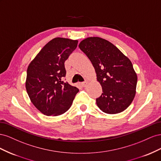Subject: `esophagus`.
<instances>
[{
    "instance_id": "obj_1",
    "label": "esophagus",
    "mask_w": 161,
    "mask_h": 161,
    "mask_svg": "<svg viewBox=\"0 0 161 161\" xmlns=\"http://www.w3.org/2000/svg\"><path fill=\"white\" fill-rule=\"evenodd\" d=\"M87 84H88V82H86V81L81 82V83L80 84V85H81L82 87H86V86H87Z\"/></svg>"
}]
</instances>
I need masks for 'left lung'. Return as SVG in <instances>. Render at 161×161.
I'll return each instance as SVG.
<instances>
[{
	"label": "left lung",
	"instance_id": "obj_1",
	"mask_svg": "<svg viewBox=\"0 0 161 161\" xmlns=\"http://www.w3.org/2000/svg\"><path fill=\"white\" fill-rule=\"evenodd\" d=\"M79 47L95 69L103 92L96 104L105 113L117 114L130 106L136 95L137 74L131 61L115 46L99 37L83 40Z\"/></svg>",
	"mask_w": 161,
	"mask_h": 161
}]
</instances>
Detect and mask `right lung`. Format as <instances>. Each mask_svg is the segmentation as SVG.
Instances as JSON below:
<instances>
[{
    "mask_svg": "<svg viewBox=\"0 0 161 161\" xmlns=\"http://www.w3.org/2000/svg\"><path fill=\"white\" fill-rule=\"evenodd\" d=\"M78 41L55 38L41 49L27 69L25 88L31 103L47 116H58L71 107L79 89L62 80L65 61Z\"/></svg>",
    "mask_w": 161,
    "mask_h": 161,
    "instance_id": "right-lung-1",
    "label": "right lung"
}]
</instances>
